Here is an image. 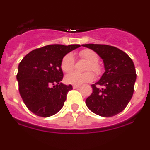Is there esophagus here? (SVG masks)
<instances>
[{
	"label": "esophagus",
	"mask_w": 150,
	"mask_h": 150,
	"mask_svg": "<svg viewBox=\"0 0 150 150\" xmlns=\"http://www.w3.org/2000/svg\"><path fill=\"white\" fill-rule=\"evenodd\" d=\"M79 87H80V85H72V88L74 89H75V88H79Z\"/></svg>",
	"instance_id": "obj_1"
}]
</instances>
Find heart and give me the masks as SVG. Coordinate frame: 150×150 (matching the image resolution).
I'll list each match as a JSON object with an SVG mask.
<instances>
[{
  "instance_id": "1",
  "label": "heart",
  "mask_w": 150,
  "mask_h": 150,
  "mask_svg": "<svg viewBox=\"0 0 150 150\" xmlns=\"http://www.w3.org/2000/svg\"><path fill=\"white\" fill-rule=\"evenodd\" d=\"M79 57L88 62L86 66V71H94L97 75L102 73V66L99 64V56L96 52L85 49L79 52ZM61 69L64 72H70L75 67V57L72 53H67L63 56L61 61ZM94 79L91 71L79 73L76 71L69 73L65 75V81L69 85H82L84 83L91 82Z\"/></svg>"
}]
</instances>
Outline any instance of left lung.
<instances>
[{
  "label": "left lung",
  "mask_w": 150,
  "mask_h": 150,
  "mask_svg": "<svg viewBox=\"0 0 150 150\" xmlns=\"http://www.w3.org/2000/svg\"><path fill=\"white\" fill-rule=\"evenodd\" d=\"M98 54L104 61L105 71L91 85L92 94L85 104L93 113L104 117L117 115L125 109L133 96L137 74L133 60L114 46L103 44H84ZM102 86L99 89L98 85Z\"/></svg>",
  "instance_id": "obj_1"
}]
</instances>
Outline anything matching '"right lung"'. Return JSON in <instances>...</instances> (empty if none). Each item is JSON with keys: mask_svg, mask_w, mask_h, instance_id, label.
<instances>
[{"mask_svg": "<svg viewBox=\"0 0 150 150\" xmlns=\"http://www.w3.org/2000/svg\"><path fill=\"white\" fill-rule=\"evenodd\" d=\"M80 45H48L23 57L18 66L19 91L26 108L42 117L56 114L63 107L71 85L61 83V61L65 55Z\"/></svg>", "mask_w": 150, "mask_h": 150, "instance_id": "1", "label": "right lung"}]
</instances>
